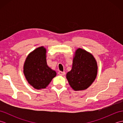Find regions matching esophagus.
<instances>
[{"instance_id": "34e87169", "label": "esophagus", "mask_w": 123, "mask_h": 123, "mask_svg": "<svg viewBox=\"0 0 123 123\" xmlns=\"http://www.w3.org/2000/svg\"><path fill=\"white\" fill-rule=\"evenodd\" d=\"M58 74H60V75H64L65 74H66V72H65L64 71L62 72V71H60L58 72Z\"/></svg>"}]
</instances>
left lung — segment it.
<instances>
[{"label":"left lung","mask_w":123,"mask_h":123,"mask_svg":"<svg viewBox=\"0 0 123 123\" xmlns=\"http://www.w3.org/2000/svg\"><path fill=\"white\" fill-rule=\"evenodd\" d=\"M97 74V65L94 57L81 49L75 52L72 68L67 78L73 89L85 90L92 84Z\"/></svg>","instance_id":"obj_1"}]
</instances>
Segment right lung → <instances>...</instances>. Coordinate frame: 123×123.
Wrapping results in <instances>:
<instances>
[{
    "mask_svg": "<svg viewBox=\"0 0 123 123\" xmlns=\"http://www.w3.org/2000/svg\"><path fill=\"white\" fill-rule=\"evenodd\" d=\"M24 74L28 83L37 89L45 88L56 72L48 66L46 61V49L40 47L27 57L24 66Z\"/></svg>",
    "mask_w": 123,
    "mask_h": 123,
    "instance_id": "right-lung-1",
    "label": "right lung"
}]
</instances>
